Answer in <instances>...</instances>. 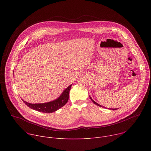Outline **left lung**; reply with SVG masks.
<instances>
[{"mask_svg":"<svg viewBox=\"0 0 151 151\" xmlns=\"http://www.w3.org/2000/svg\"><path fill=\"white\" fill-rule=\"evenodd\" d=\"M90 99H91V100H92V101H93V103H94V104H96V105H97V106H100V107H102V106H101V105H100V104H98V103H96V102H95V101H94V100H93V99H91V97H90ZM112 109V110H115V109Z\"/></svg>","mask_w":151,"mask_h":151,"instance_id":"obj_1","label":"left lung"}]
</instances>
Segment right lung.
<instances>
[{
    "mask_svg": "<svg viewBox=\"0 0 151 151\" xmlns=\"http://www.w3.org/2000/svg\"><path fill=\"white\" fill-rule=\"evenodd\" d=\"M72 85L64 90L61 95L57 99L54 101L45 103H37V104H32L28 102H26L23 100V102L28 106L30 108L36 110L38 112H44V113H52L54 112L61 107L65 105L68 101L69 97V91L71 88Z\"/></svg>",
    "mask_w": 151,
    "mask_h": 151,
    "instance_id": "obj_1",
    "label": "right lung"
}]
</instances>
